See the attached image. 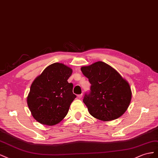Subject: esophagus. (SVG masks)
Wrapping results in <instances>:
<instances>
[{
    "instance_id": "34e87169",
    "label": "esophagus",
    "mask_w": 158,
    "mask_h": 158,
    "mask_svg": "<svg viewBox=\"0 0 158 158\" xmlns=\"http://www.w3.org/2000/svg\"><path fill=\"white\" fill-rule=\"evenodd\" d=\"M82 97H83V94H79V95H77V98H79V99L81 98Z\"/></svg>"
}]
</instances>
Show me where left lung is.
I'll use <instances>...</instances> for the list:
<instances>
[{
	"label": "left lung",
	"mask_w": 158,
	"mask_h": 158,
	"mask_svg": "<svg viewBox=\"0 0 158 158\" xmlns=\"http://www.w3.org/2000/svg\"><path fill=\"white\" fill-rule=\"evenodd\" d=\"M81 69L91 84V91L85 94L83 100L90 114L102 121H110L127 111L132 91L127 81L118 71L102 61Z\"/></svg>",
	"instance_id": "8db88e82"
}]
</instances>
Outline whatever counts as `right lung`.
Returning a JSON list of instances; mask_svg holds the SVG:
<instances>
[{
    "label": "right lung",
    "mask_w": 158,
    "mask_h": 158,
    "mask_svg": "<svg viewBox=\"0 0 158 158\" xmlns=\"http://www.w3.org/2000/svg\"><path fill=\"white\" fill-rule=\"evenodd\" d=\"M72 71L64 64L54 63L31 83L27 103L31 115L38 123L56 125L67 115L76 98L73 93V85L67 81Z\"/></svg>",
    "instance_id": "add662e5"
}]
</instances>
